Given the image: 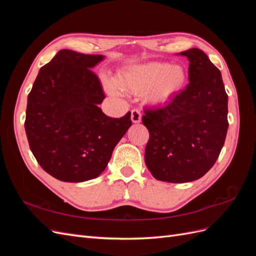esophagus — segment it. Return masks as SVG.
Returning a JSON list of instances; mask_svg holds the SVG:
<instances>
[{
	"mask_svg": "<svg viewBox=\"0 0 256 256\" xmlns=\"http://www.w3.org/2000/svg\"><path fill=\"white\" fill-rule=\"evenodd\" d=\"M141 118H142V115H141L140 110L134 109L132 111H131V120H132V122H134V124L140 122Z\"/></svg>",
	"mask_w": 256,
	"mask_h": 256,
	"instance_id": "esophagus-1",
	"label": "esophagus"
}]
</instances>
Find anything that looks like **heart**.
I'll return each instance as SVG.
<instances>
[{
    "instance_id": "b5f03b06",
    "label": "heart",
    "mask_w": 256,
    "mask_h": 256,
    "mask_svg": "<svg viewBox=\"0 0 256 256\" xmlns=\"http://www.w3.org/2000/svg\"><path fill=\"white\" fill-rule=\"evenodd\" d=\"M108 92L118 94L120 88L132 92H142L152 104H161L178 94L187 83V72L180 65H168L150 62L127 69L116 80L104 79Z\"/></svg>"
}]
</instances>
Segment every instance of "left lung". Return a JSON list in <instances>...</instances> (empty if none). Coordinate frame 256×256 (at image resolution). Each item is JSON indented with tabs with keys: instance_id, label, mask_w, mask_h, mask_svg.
Returning <instances> with one entry per match:
<instances>
[{
	"instance_id": "obj_1",
	"label": "left lung",
	"mask_w": 256,
	"mask_h": 256,
	"mask_svg": "<svg viewBox=\"0 0 256 256\" xmlns=\"http://www.w3.org/2000/svg\"><path fill=\"white\" fill-rule=\"evenodd\" d=\"M189 60V84L171 102L146 109L150 131L145 164L158 180L189 182L218 159L228 134V94L222 76L198 48L178 53Z\"/></svg>"
}]
</instances>
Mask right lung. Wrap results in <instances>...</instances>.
Listing matches in <instances>:
<instances>
[{
  "instance_id": "add662e5",
  "label": "right lung",
  "mask_w": 256,
  "mask_h": 256,
  "mask_svg": "<svg viewBox=\"0 0 256 256\" xmlns=\"http://www.w3.org/2000/svg\"><path fill=\"white\" fill-rule=\"evenodd\" d=\"M104 58L60 50L40 68L28 96L24 128L30 148L40 166L58 180L98 177L132 124L130 112L113 118L98 106L106 96L92 68Z\"/></svg>"
}]
</instances>
